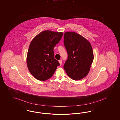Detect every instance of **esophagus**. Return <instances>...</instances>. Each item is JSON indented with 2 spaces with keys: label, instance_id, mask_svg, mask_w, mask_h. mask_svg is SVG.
I'll return each mask as SVG.
<instances>
[{
  "label": "esophagus",
  "instance_id": "34e87169",
  "mask_svg": "<svg viewBox=\"0 0 120 120\" xmlns=\"http://www.w3.org/2000/svg\"><path fill=\"white\" fill-rule=\"evenodd\" d=\"M59 64H60V65H61L62 64V60H59Z\"/></svg>",
  "mask_w": 120,
  "mask_h": 120
}]
</instances>
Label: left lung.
Listing matches in <instances>:
<instances>
[{
  "instance_id": "left-lung-1",
  "label": "left lung",
  "mask_w": 120,
  "mask_h": 120,
  "mask_svg": "<svg viewBox=\"0 0 120 120\" xmlns=\"http://www.w3.org/2000/svg\"><path fill=\"white\" fill-rule=\"evenodd\" d=\"M64 43L68 55L64 69L73 80H78L84 78L89 72L94 60L90 43L74 32L65 33Z\"/></svg>"
}]
</instances>
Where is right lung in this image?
<instances>
[{
  "label": "right lung",
  "instance_id": "right-lung-1",
  "mask_svg": "<svg viewBox=\"0 0 120 120\" xmlns=\"http://www.w3.org/2000/svg\"><path fill=\"white\" fill-rule=\"evenodd\" d=\"M62 36V32L45 30L31 41L26 62L29 72L37 80H48L59 65V62L54 58V48Z\"/></svg>",
  "mask_w": 120,
  "mask_h": 120
}]
</instances>
